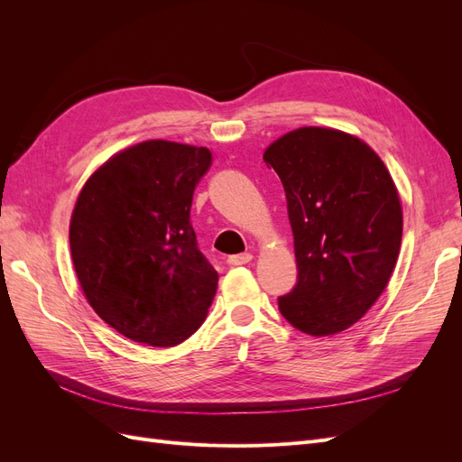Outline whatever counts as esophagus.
<instances>
[{"label":"esophagus","instance_id":"1","mask_svg":"<svg viewBox=\"0 0 462 462\" xmlns=\"http://www.w3.org/2000/svg\"><path fill=\"white\" fill-rule=\"evenodd\" d=\"M250 260H253V254H250V253H245V254H235V256H229V258H227V263H229V265H245V263H248Z\"/></svg>","mask_w":462,"mask_h":462}]
</instances>
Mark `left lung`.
<instances>
[{
    "label": "left lung",
    "instance_id": "8db88e82",
    "mask_svg": "<svg viewBox=\"0 0 462 462\" xmlns=\"http://www.w3.org/2000/svg\"><path fill=\"white\" fill-rule=\"evenodd\" d=\"M279 175L299 279L279 310L314 337L341 333L382 297L401 250L402 206L382 158L358 136L300 127L263 152Z\"/></svg>",
    "mask_w": 462,
    "mask_h": 462
}]
</instances>
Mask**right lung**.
I'll use <instances>...</instances> for the list:
<instances>
[{
    "label": "right lung",
    "mask_w": 462,
    "mask_h": 462,
    "mask_svg": "<svg viewBox=\"0 0 462 462\" xmlns=\"http://www.w3.org/2000/svg\"><path fill=\"white\" fill-rule=\"evenodd\" d=\"M212 152L144 141L114 153L80 189L69 243L82 292L107 326L150 346L189 339L206 319L217 272L190 226Z\"/></svg>",
    "instance_id": "add662e5"
}]
</instances>
